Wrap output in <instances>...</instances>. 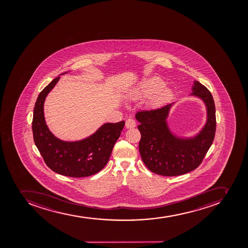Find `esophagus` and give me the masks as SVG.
I'll return each mask as SVG.
<instances>
[{
  "mask_svg": "<svg viewBox=\"0 0 248 248\" xmlns=\"http://www.w3.org/2000/svg\"><path fill=\"white\" fill-rule=\"evenodd\" d=\"M136 121L132 118L127 119L126 121V124H125V126L127 128H133V127H136Z\"/></svg>",
  "mask_w": 248,
  "mask_h": 248,
  "instance_id": "1",
  "label": "esophagus"
}]
</instances>
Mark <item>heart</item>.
I'll return each mask as SVG.
<instances>
[{"label":"heart","instance_id":"obj_1","mask_svg":"<svg viewBox=\"0 0 248 248\" xmlns=\"http://www.w3.org/2000/svg\"><path fill=\"white\" fill-rule=\"evenodd\" d=\"M172 95L170 88L165 86V82L159 78L154 77L141 81L134 88L131 96L134 99L151 97L150 104L154 107L162 106Z\"/></svg>","mask_w":248,"mask_h":248}]
</instances>
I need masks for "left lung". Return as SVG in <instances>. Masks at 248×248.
<instances>
[{
  "label": "left lung",
  "instance_id": "obj_1",
  "mask_svg": "<svg viewBox=\"0 0 248 248\" xmlns=\"http://www.w3.org/2000/svg\"><path fill=\"white\" fill-rule=\"evenodd\" d=\"M190 96L201 99L207 112L205 124L192 137L178 136L171 132L167 118L173 102L136 114L141 133L140 153L142 162L153 173L170 177L188 173L202 163L213 144L217 124L213 96L197 81H193Z\"/></svg>",
  "mask_w": 248,
  "mask_h": 248
}]
</instances>
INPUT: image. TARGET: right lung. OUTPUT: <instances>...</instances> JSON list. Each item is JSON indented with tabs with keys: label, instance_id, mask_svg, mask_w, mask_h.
Here are the masks:
<instances>
[{
	"label": "right lung",
	"instance_id": "obj_1",
	"mask_svg": "<svg viewBox=\"0 0 248 248\" xmlns=\"http://www.w3.org/2000/svg\"><path fill=\"white\" fill-rule=\"evenodd\" d=\"M60 78L59 76L54 79L38 96L33 112L34 142L45 163L55 173L72 178L93 175L106 167L125 122L104 124L94 133L81 140L57 138L46 125L44 106L46 96Z\"/></svg>",
	"mask_w": 248,
	"mask_h": 248
}]
</instances>
